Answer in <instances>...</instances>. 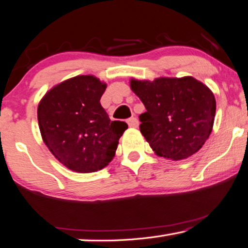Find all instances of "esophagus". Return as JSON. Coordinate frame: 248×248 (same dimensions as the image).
I'll return each instance as SVG.
<instances>
[{"label": "esophagus", "instance_id": "34e87169", "mask_svg": "<svg viewBox=\"0 0 248 248\" xmlns=\"http://www.w3.org/2000/svg\"><path fill=\"white\" fill-rule=\"evenodd\" d=\"M127 124H128V126H130V127L136 128V127L139 126V121H138V118H136V117L128 118V120H127Z\"/></svg>", "mask_w": 248, "mask_h": 248}]
</instances>
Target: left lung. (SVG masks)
Listing matches in <instances>:
<instances>
[{
  "label": "left lung",
  "instance_id": "obj_1",
  "mask_svg": "<svg viewBox=\"0 0 248 248\" xmlns=\"http://www.w3.org/2000/svg\"><path fill=\"white\" fill-rule=\"evenodd\" d=\"M130 86L146 108L140 115V131L157 156L179 161L202 148L216 114V99L206 85L186 76L132 78Z\"/></svg>",
  "mask_w": 248,
  "mask_h": 248
}]
</instances>
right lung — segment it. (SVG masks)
Segmentation results:
<instances>
[{
    "instance_id": "obj_1",
    "label": "right lung",
    "mask_w": 248,
    "mask_h": 248,
    "mask_svg": "<svg viewBox=\"0 0 248 248\" xmlns=\"http://www.w3.org/2000/svg\"><path fill=\"white\" fill-rule=\"evenodd\" d=\"M107 87L93 75L53 86L38 105L41 138L53 156L71 171L102 170L115 156L125 122L110 121L99 100Z\"/></svg>"
}]
</instances>
